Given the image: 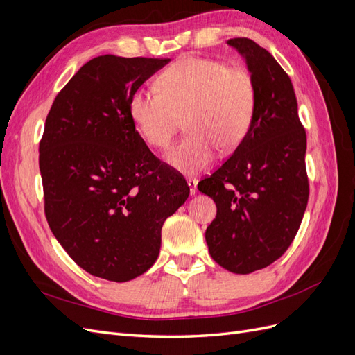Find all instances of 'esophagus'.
I'll return each mask as SVG.
<instances>
[{"mask_svg": "<svg viewBox=\"0 0 355 355\" xmlns=\"http://www.w3.org/2000/svg\"><path fill=\"white\" fill-rule=\"evenodd\" d=\"M187 182H188V187H189V192H191V196H194L196 192H197V185H198V180H197L196 178H188V179H187Z\"/></svg>", "mask_w": 355, "mask_h": 355, "instance_id": "34e87169", "label": "esophagus"}]
</instances>
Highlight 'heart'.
Listing matches in <instances>:
<instances>
[{"label":"heart","instance_id":"b5f03b06","mask_svg":"<svg viewBox=\"0 0 355 355\" xmlns=\"http://www.w3.org/2000/svg\"><path fill=\"white\" fill-rule=\"evenodd\" d=\"M157 90L139 89L128 111L144 141L166 149L185 120L187 137L166 154L182 173H197L214 158V148L228 154L249 133L256 111V84L241 67L218 59L188 56L158 75Z\"/></svg>","mask_w":355,"mask_h":355}]
</instances>
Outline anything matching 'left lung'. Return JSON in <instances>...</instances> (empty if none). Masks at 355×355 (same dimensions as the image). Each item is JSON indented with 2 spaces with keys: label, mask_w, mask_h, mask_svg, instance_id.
Returning <instances> with one entry per match:
<instances>
[{
  "label": "left lung",
  "mask_w": 355,
  "mask_h": 355,
  "mask_svg": "<svg viewBox=\"0 0 355 355\" xmlns=\"http://www.w3.org/2000/svg\"><path fill=\"white\" fill-rule=\"evenodd\" d=\"M227 42L254 80L256 111L244 141L198 189L218 207L206 230L213 261L250 274L282 257L302 222L309 196L306 135L292 81L271 53L249 38Z\"/></svg>",
  "instance_id": "1"
}]
</instances>
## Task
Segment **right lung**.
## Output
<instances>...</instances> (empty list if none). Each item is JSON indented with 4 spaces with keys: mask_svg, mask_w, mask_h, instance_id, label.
Listing matches in <instances>:
<instances>
[{
    "mask_svg": "<svg viewBox=\"0 0 355 355\" xmlns=\"http://www.w3.org/2000/svg\"><path fill=\"white\" fill-rule=\"evenodd\" d=\"M170 59L105 55L56 96L40 142L49 227L84 271L123 283L157 261L161 228L189 196L178 170L149 151L128 111Z\"/></svg>",
    "mask_w": 355,
    "mask_h": 355,
    "instance_id": "add662e5",
    "label": "right lung"
}]
</instances>
